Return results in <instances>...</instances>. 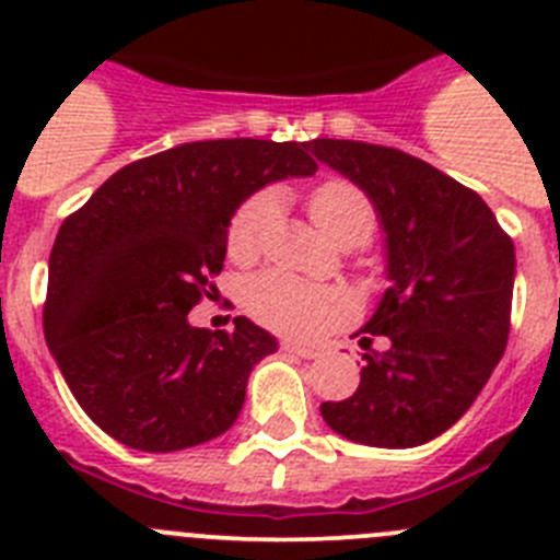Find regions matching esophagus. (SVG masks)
<instances>
[{
  "label": "esophagus",
  "mask_w": 560,
  "mask_h": 560,
  "mask_svg": "<svg viewBox=\"0 0 560 560\" xmlns=\"http://www.w3.org/2000/svg\"><path fill=\"white\" fill-rule=\"evenodd\" d=\"M280 350L289 355H300V359H316L319 355V350L303 348V345H294V341H280Z\"/></svg>",
  "instance_id": "34e87169"
}]
</instances>
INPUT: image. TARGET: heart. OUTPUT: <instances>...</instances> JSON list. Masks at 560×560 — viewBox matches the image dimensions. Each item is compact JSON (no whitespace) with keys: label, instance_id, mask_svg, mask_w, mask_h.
<instances>
[{"label":"heart","instance_id":"b5f03b06","mask_svg":"<svg viewBox=\"0 0 560 560\" xmlns=\"http://www.w3.org/2000/svg\"><path fill=\"white\" fill-rule=\"evenodd\" d=\"M314 224L339 246L368 244L375 232V205L368 192L350 179H328L308 196ZM275 199L255 192L232 212L226 230V252L232 260H252L266 244ZM246 311L257 323L291 339H319L353 316V300L341 289L311 285L285 271H264L252 277L244 291Z\"/></svg>","mask_w":560,"mask_h":560}]
</instances>
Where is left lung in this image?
<instances>
[{"label": "left lung", "instance_id": "obj_1", "mask_svg": "<svg viewBox=\"0 0 560 560\" xmlns=\"http://www.w3.org/2000/svg\"><path fill=\"white\" fill-rule=\"evenodd\" d=\"M373 199L387 232L389 289L364 325L359 389L319 412L341 438L412 448L471 407L511 334L516 252L479 192L398 148L311 140ZM370 335L390 348L370 351Z\"/></svg>", "mask_w": 560, "mask_h": 560}]
</instances>
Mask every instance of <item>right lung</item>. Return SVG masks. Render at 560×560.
Here are the masks:
<instances>
[{
    "label": "right lung",
    "instance_id": "right-lung-1",
    "mask_svg": "<svg viewBox=\"0 0 560 560\" xmlns=\"http://www.w3.org/2000/svg\"><path fill=\"white\" fill-rule=\"evenodd\" d=\"M305 142H187L108 176L67 215L49 252L44 336L67 387L108 438L179 452L219 438L275 336L192 328L215 291L237 205L285 176H311Z\"/></svg>",
    "mask_w": 560,
    "mask_h": 560
}]
</instances>
